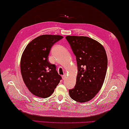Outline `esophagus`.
<instances>
[{
  "label": "esophagus",
  "mask_w": 129,
  "mask_h": 129,
  "mask_svg": "<svg viewBox=\"0 0 129 129\" xmlns=\"http://www.w3.org/2000/svg\"><path fill=\"white\" fill-rule=\"evenodd\" d=\"M66 76H67V75L65 74H64V75H62V79H65V78H66Z\"/></svg>",
  "instance_id": "34e87169"
}]
</instances>
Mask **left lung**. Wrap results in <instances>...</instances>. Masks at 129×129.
Segmentation results:
<instances>
[{
  "mask_svg": "<svg viewBox=\"0 0 129 129\" xmlns=\"http://www.w3.org/2000/svg\"><path fill=\"white\" fill-rule=\"evenodd\" d=\"M76 56L78 74L75 87L69 90L71 98L85 103L95 97L105 80L108 57L104 46L87 37L67 36Z\"/></svg>",
  "mask_w": 129,
  "mask_h": 129,
  "instance_id": "obj_1",
  "label": "left lung"
}]
</instances>
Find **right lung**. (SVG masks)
Returning <instances> with one entry per match:
<instances>
[{
    "instance_id": "add662e5",
    "label": "right lung",
    "mask_w": 129,
    "mask_h": 129,
    "mask_svg": "<svg viewBox=\"0 0 129 129\" xmlns=\"http://www.w3.org/2000/svg\"><path fill=\"white\" fill-rule=\"evenodd\" d=\"M62 38L59 35H40L31 40L23 51L21 76L28 90L36 96H50L61 79L55 65L49 62L48 57L52 46Z\"/></svg>"
}]
</instances>
